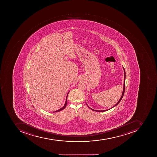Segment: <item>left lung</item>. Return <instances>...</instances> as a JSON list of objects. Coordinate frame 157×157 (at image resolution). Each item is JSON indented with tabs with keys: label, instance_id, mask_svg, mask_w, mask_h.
Here are the masks:
<instances>
[{
	"label": "left lung",
	"instance_id": "obj_1",
	"mask_svg": "<svg viewBox=\"0 0 157 157\" xmlns=\"http://www.w3.org/2000/svg\"><path fill=\"white\" fill-rule=\"evenodd\" d=\"M123 68L124 69V86H123V93H122V96H121V98H120V99H119V100L118 101V102L117 103V104H116V105H115L113 107H111V108H110V109H107V110H94V109H92V108H90L89 106L88 105H87L88 107H89V108H90V109H91V110H92L96 112H105L106 111L108 110H109V109H111V108H113V107H115V106H116V105H118V104H119V103H120V101H121V100H122V99L123 97L124 94V90H125V70H124V67H123Z\"/></svg>",
	"mask_w": 157,
	"mask_h": 157
}]
</instances>
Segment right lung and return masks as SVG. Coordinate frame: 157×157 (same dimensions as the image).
Returning <instances> with one entry per match:
<instances>
[{"mask_svg":"<svg viewBox=\"0 0 157 157\" xmlns=\"http://www.w3.org/2000/svg\"><path fill=\"white\" fill-rule=\"evenodd\" d=\"M69 93V92L68 93V94H67V96H66V101H65V104H64V106H63L62 108H61V109H59V110H58L52 112L55 113L61 111L63 110V109H64L65 108V107H66V105H67V96H68V95Z\"/></svg>","mask_w":157,"mask_h":157,"instance_id":"right-lung-1","label":"right lung"}]
</instances>
